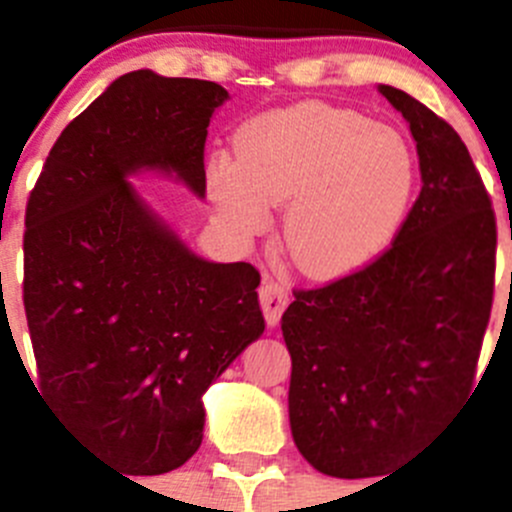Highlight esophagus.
I'll use <instances>...</instances> for the list:
<instances>
[{
	"label": "esophagus",
	"mask_w": 512,
	"mask_h": 512,
	"mask_svg": "<svg viewBox=\"0 0 512 512\" xmlns=\"http://www.w3.org/2000/svg\"><path fill=\"white\" fill-rule=\"evenodd\" d=\"M290 301V293L288 288H285L283 283H278V280L273 278H265L260 285V306H262V313H265L267 324H278L280 316H283L285 306H288Z\"/></svg>",
	"instance_id": "esophagus-1"
}]
</instances>
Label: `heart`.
Returning a JSON list of instances; mask_svg holds the SVG:
<instances>
[{
    "label": "heart",
    "mask_w": 512,
    "mask_h": 512,
    "mask_svg": "<svg viewBox=\"0 0 512 512\" xmlns=\"http://www.w3.org/2000/svg\"><path fill=\"white\" fill-rule=\"evenodd\" d=\"M211 201L239 237L270 224L285 204L283 239L303 273L342 275L365 265L403 222L416 186L411 147L352 109L298 104L239 132V155L206 163Z\"/></svg>",
    "instance_id": "obj_1"
}]
</instances>
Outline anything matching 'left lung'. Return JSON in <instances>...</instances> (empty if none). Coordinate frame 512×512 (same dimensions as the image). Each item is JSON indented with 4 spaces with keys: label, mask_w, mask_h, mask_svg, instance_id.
Returning a JSON list of instances; mask_svg holds the SVG:
<instances>
[{
    "label": "left lung",
    "mask_w": 512,
    "mask_h": 512,
    "mask_svg": "<svg viewBox=\"0 0 512 512\" xmlns=\"http://www.w3.org/2000/svg\"><path fill=\"white\" fill-rule=\"evenodd\" d=\"M380 91L411 124L421 193L388 250L296 288L280 321L293 441L344 480L380 477L472 393L495 298V209L467 145L418 99Z\"/></svg>",
    "instance_id": "1"
}]
</instances>
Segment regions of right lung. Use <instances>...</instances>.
<instances>
[{"instance_id":"add662e5","label":"right lung","mask_w":512,"mask_h":512,"mask_svg":"<svg viewBox=\"0 0 512 512\" xmlns=\"http://www.w3.org/2000/svg\"><path fill=\"white\" fill-rule=\"evenodd\" d=\"M227 89L124 73L68 122L25 209L38 390L96 457L163 474L196 454L201 395L265 331L250 262H206L124 178L176 170L204 196L206 127Z\"/></svg>"}]
</instances>
